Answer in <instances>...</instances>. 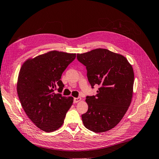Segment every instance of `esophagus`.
Returning a JSON list of instances; mask_svg holds the SVG:
<instances>
[{
	"instance_id": "34e87169",
	"label": "esophagus",
	"mask_w": 159,
	"mask_h": 159,
	"mask_svg": "<svg viewBox=\"0 0 159 159\" xmlns=\"http://www.w3.org/2000/svg\"><path fill=\"white\" fill-rule=\"evenodd\" d=\"M81 100V98H74V103H77Z\"/></svg>"
}]
</instances>
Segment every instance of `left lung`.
<instances>
[{
	"label": "left lung",
	"instance_id": "8db88e82",
	"mask_svg": "<svg viewBox=\"0 0 159 159\" xmlns=\"http://www.w3.org/2000/svg\"><path fill=\"white\" fill-rule=\"evenodd\" d=\"M77 59L86 66L91 86L100 85L96 96L86 97L89 109L82 115L83 124L93 132L109 131L119 124L130 106L134 69L124 55L106 49L77 53Z\"/></svg>",
	"mask_w": 159,
	"mask_h": 159
}]
</instances>
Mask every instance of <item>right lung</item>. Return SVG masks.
<instances>
[{
	"instance_id": "right-lung-1",
	"label": "right lung",
	"mask_w": 159,
	"mask_h": 159,
	"mask_svg": "<svg viewBox=\"0 0 159 159\" xmlns=\"http://www.w3.org/2000/svg\"><path fill=\"white\" fill-rule=\"evenodd\" d=\"M76 53L50 51L29 58L20 68L17 93L25 114L45 132L58 129L64 123L66 112L73 105L72 96H62L64 84L61 75L75 60Z\"/></svg>"
}]
</instances>
